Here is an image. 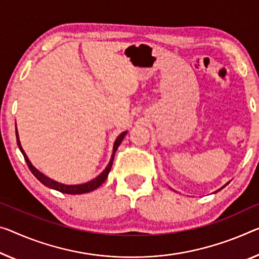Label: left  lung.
Returning a JSON list of instances; mask_svg holds the SVG:
<instances>
[{"label":"left lung","mask_w":259,"mask_h":259,"mask_svg":"<svg viewBox=\"0 0 259 259\" xmlns=\"http://www.w3.org/2000/svg\"><path fill=\"white\" fill-rule=\"evenodd\" d=\"M228 184H229V182H228V183H226V184H225L224 186H222V188H221V189H219L218 191H220V190H222V189H224V188H225V186H227V185H228ZM218 191H215V192H218ZM215 192H214V193H215Z\"/></svg>","instance_id":"8db88e82"}]
</instances>
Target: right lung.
<instances>
[{"instance_id":"right-lung-1","label":"right lung","mask_w":259,"mask_h":259,"mask_svg":"<svg viewBox=\"0 0 259 259\" xmlns=\"http://www.w3.org/2000/svg\"><path fill=\"white\" fill-rule=\"evenodd\" d=\"M127 134V131L125 132L120 133L117 137L116 141L113 143V152L112 155H111V158H110V162L109 164L106 165V168L102 171V174H99L96 178H94V180H91L87 183H83V184H76V185H67V184H62V183H59L57 181L52 180V178L47 177L46 175H44L42 172H40L35 166L32 164V163L30 162L29 157L26 156L25 152H24V149L22 148V145H21V141H19V137H18V132H17V128H16V139H17V145L19 147V150H21L24 158H25L26 161V164L29 166V169L31 170V172H32L35 178L37 180L42 183L44 185L47 186V188L50 189H53V190H57L59 192H62V193H67V194H81V193H88L90 191H94L96 190L97 188H99L103 183L106 181L107 178V175H109L111 168H112V163H113V158H114V154H116V150L118 149L119 145H120L122 139L125 138V135Z\"/></svg>"}]
</instances>
